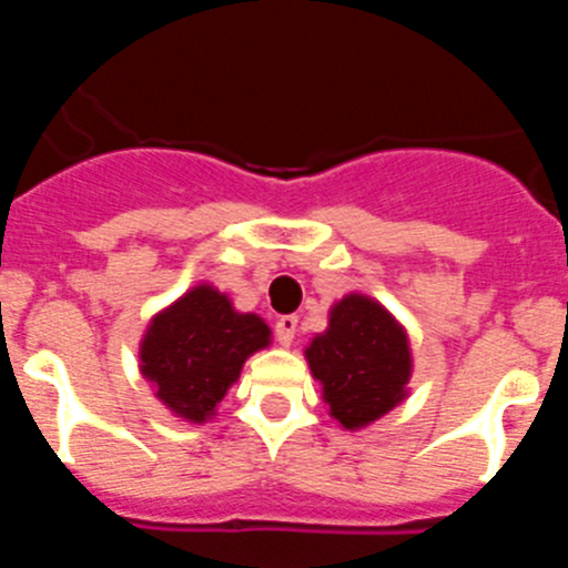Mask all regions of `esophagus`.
I'll return each mask as SVG.
<instances>
[{"label": "esophagus", "instance_id": "obj_1", "mask_svg": "<svg viewBox=\"0 0 568 568\" xmlns=\"http://www.w3.org/2000/svg\"><path fill=\"white\" fill-rule=\"evenodd\" d=\"M295 329H298V318L295 315H281L275 321V338H278L281 346H290L295 338Z\"/></svg>", "mask_w": 568, "mask_h": 568}]
</instances>
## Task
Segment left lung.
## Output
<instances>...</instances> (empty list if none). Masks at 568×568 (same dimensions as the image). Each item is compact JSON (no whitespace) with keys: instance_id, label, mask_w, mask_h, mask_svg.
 <instances>
[{"instance_id":"8db88e82","label":"left lung","mask_w":568,"mask_h":568,"mask_svg":"<svg viewBox=\"0 0 568 568\" xmlns=\"http://www.w3.org/2000/svg\"><path fill=\"white\" fill-rule=\"evenodd\" d=\"M321 398L344 429L355 433L409 395V335L381 301L349 293L335 301L329 324L304 349Z\"/></svg>"}]
</instances>
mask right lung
Segmentation results:
<instances>
[{
	"label": "right lung",
	"mask_w": 568,
	"mask_h": 568,
	"mask_svg": "<svg viewBox=\"0 0 568 568\" xmlns=\"http://www.w3.org/2000/svg\"><path fill=\"white\" fill-rule=\"evenodd\" d=\"M270 338L261 315L239 313L213 284H195L150 318L139 369L175 418L207 424L244 361L270 346Z\"/></svg>",
	"instance_id": "1"
}]
</instances>
